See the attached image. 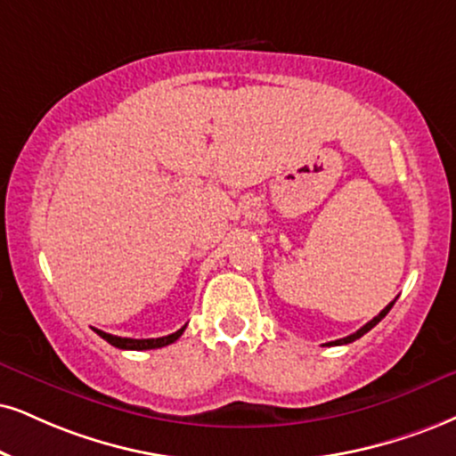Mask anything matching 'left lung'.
Masks as SVG:
<instances>
[{
    "instance_id": "1",
    "label": "left lung",
    "mask_w": 456,
    "mask_h": 456,
    "mask_svg": "<svg viewBox=\"0 0 456 456\" xmlns=\"http://www.w3.org/2000/svg\"><path fill=\"white\" fill-rule=\"evenodd\" d=\"M393 305H395V300H393V302H389V305H387V306L383 308V311H380L379 314H376V317L372 319V322H368V323H365L362 330H357V331H355V334L346 336V338H340V340L328 342V345H334V346H336V345H348V342H353V340L362 338V336H363V334H368V331H370V330H372V328H374V325H376V323H379V322H380V319H383V317H385V314L391 311V308H393Z\"/></svg>"
}]
</instances>
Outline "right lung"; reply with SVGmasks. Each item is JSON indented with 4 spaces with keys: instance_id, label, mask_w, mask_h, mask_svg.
Masks as SVG:
<instances>
[{
    "instance_id": "right-lung-1",
    "label": "right lung",
    "mask_w": 456,
    "mask_h": 456,
    "mask_svg": "<svg viewBox=\"0 0 456 456\" xmlns=\"http://www.w3.org/2000/svg\"><path fill=\"white\" fill-rule=\"evenodd\" d=\"M183 330H185V325L182 330H177L175 334L162 336V338H120V336L105 334V331H101V330H94V331H97L101 338L108 340L110 345L116 348H125V351H148V348H160V346L171 345V342H175L179 336L183 334Z\"/></svg>"
}]
</instances>
